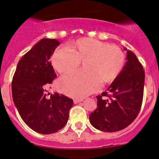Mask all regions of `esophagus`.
I'll list each match as a JSON object with an SVG mask.
<instances>
[{
	"mask_svg": "<svg viewBox=\"0 0 159 159\" xmlns=\"http://www.w3.org/2000/svg\"><path fill=\"white\" fill-rule=\"evenodd\" d=\"M81 101H83V100H82V99H74V103H78L81 102Z\"/></svg>",
	"mask_w": 159,
	"mask_h": 159,
	"instance_id": "esophagus-1",
	"label": "esophagus"
}]
</instances>
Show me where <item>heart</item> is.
Here are the masks:
<instances>
[{
	"mask_svg": "<svg viewBox=\"0 0 159 159\" xmlns=\"http://www.w3.org/2000/svg\"><path fill=\"white\" fill-rule=\"evenodd\" d=\"M55 69L67 74L83 63L84 70L75 71L59 81L67 95L83 98L99 88L100 83L114 81L124 68L125 56L119 46L92 38H83L59 49L51 58Z\"/></svg>",
	"mask_w": 159,
	"mask_h": 159,
	"instance_id": "obj_1",
	"label": "heart"
}]
</instances>
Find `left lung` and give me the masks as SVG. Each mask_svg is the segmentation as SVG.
I'll return each instance as SVG.
<instances>
[{"instance_id":"obj_1","label":"left lung","mask_w":159,"mask_h":159,"mask_svg":"<svg viewBox=\"0 0 159 159\" xmlns=\"http://www.w3.org/2000/svg\"><path fill=\"white\" fill-rule=\"evenodd\" d=\"M126 58L118 77L96 97L97 108L89 116L92 125L100 131L115 132L124 129L137 118L141 108L145 73L132 52L127 51Z\"/></svg>"}]
</instances>
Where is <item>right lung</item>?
I'll return each instance as SVG.
<instances>
[{
	"instance_id": "1",
	"label": "right lung",
	"mask_w": 159,
	"mask_h": 159,
	"mask_svg": "<svg viewBox=\"0 0 159 159\" xmlns=\"http://www.w3.org/2000/svg\"><path fill=\"white\" fill-rule=\"evenodd\" d=\"M59 44L55 39L39 41L21 58L12 77V99L21 118L43 134L65 127L73 106V100L64 94L46 97V87L57 76L49 58Z\"/></svg>"
}]
</instances>
